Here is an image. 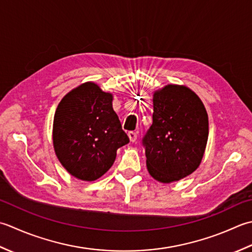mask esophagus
<instances>
[{"mask_svg": "<svg viewBox=\"0 0 252 252\" xmlns=\"http://www.w3.org/2000/svg\"><path fill=\"white\" fill-rule=\"evenodd\" d=\"M128 137H129V140L131 142H135L136 139H137V132L129 131V132H128Z\"/></svg>", "mask_w": 252, "mask_h": 252, "instance_id": "1", "label": "esophagus"}]
</instances>
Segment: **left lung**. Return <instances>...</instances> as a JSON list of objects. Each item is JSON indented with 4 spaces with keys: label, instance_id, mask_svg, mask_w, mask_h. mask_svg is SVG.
Listing matches in <instances>:
<instances>
[{
    "label": "left lung",
    "instance_id": "1",
    "mask_svg": "<svg viewBox=\"0 0 252 252\" xmlns=\"http://www.w3.org/2000/svg\"><path fill=\"white\" fill-rule=\"evenodd\" d=\"M153 123L142 139L147 168L156 181L169 184L199 167L209 136L208 113L188 87L166 85L153 94Z\"/></svg>",
    "mask_w": 252,
    "mask_h": 252
}]
</instances>
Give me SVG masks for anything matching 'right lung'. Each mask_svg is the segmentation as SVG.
Instances as JSON below:
<instances>
[{
    "mask_svg": "<svg viewBox=\"0 0 252 252\" xmlns=\"http://www.w3.org/2000/svg\"><path fill=\"white\" fill-rule=\"evenodd\" d=\"M113 94L88 81L70 90L56 107L53 147L71 176L94 182L109 171L117 149L129 138L112 105Z\"/></svg>",
    "mask_w": 252,
    "mask_h": 252,
    "instance_id": "1",
    "label": "right lung"
}]
</instances>
